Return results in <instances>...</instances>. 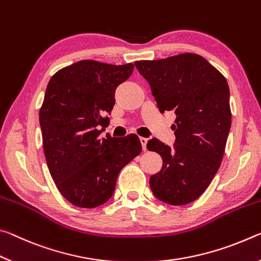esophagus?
Masks as SVG:
<instances>
[{
	"instance_id": "34e87169",
	"label": "esophagus",
	"mask_w": 261,
	"mask_h": 261,
	"mask_svg": "<svg viewBox=\"0 0 261 261\" xmlns=\"http://www.w3.org/2000/svg\"><path fill=\"white\" fill-rule=\"evenodd\" d=\"M140 141H141V144H142L143 150H147V142H148V139H147V138H140Z\"/></svg>"
}]
</instances>
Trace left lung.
<instances>
[{"mask_svg": "<svg viewBox=\"0 0 261 261\" xmlns=\"http://www.w3.org/2000/svg\"><path fill=\"white\" fill-rule=\"evenodd\" d=\"M135 67L150 85L160 112L177 115L172 148L156 138L147 143L163 160L161 171L150 177V189L172 206L193 202L207 190L224 155L231 127L227 80L194 53L142 60Z\"/></svg>", "mask_w": 261, "mask_h": 261, "instance_id": "8db88e82", "label": "left lung"}]
</instances>
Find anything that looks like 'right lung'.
<instances>
[{"mask_svg":"<svg viewBox=\"0 0 261 261\" xmlns=\"http://www.w3.org/2000/svg\"><path fill=\"white\" fill-rule=\"evenodd\" d=\"M133 63L115 66L82 60L55 72L39 111L42 147L60 193L74 206L95 208L112 196L118 174L140 155L139 136L105 139L114 92Z\"/></svg>","mask_w":261,"mask_h":261,"instance_id":"obj_1","label":"right lung"}]
</instances>
